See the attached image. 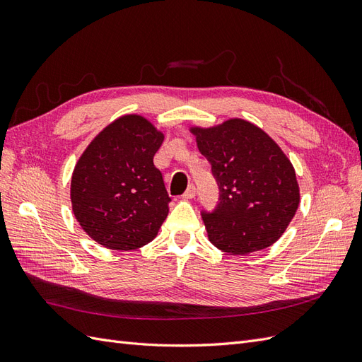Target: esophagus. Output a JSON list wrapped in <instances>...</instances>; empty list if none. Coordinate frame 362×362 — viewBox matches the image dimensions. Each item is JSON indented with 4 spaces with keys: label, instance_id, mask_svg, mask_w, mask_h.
Segmentation results:
<instances>
[{
    "label": "esophagus",
    "instance_id": "obj_1",
    "mask_svg": "<svg viewBox=\"0 0 362 362\" xmlns=\"http://www.w3.org/2000/svg\"><path fill=\"white\" fill-rule=\"evenodd\" d=\"M194 196H196V187H194V185H189V189L185 190V193L182 194V199H185V201L193 199Z\"/></svg>",
    "mask_w": 362,
    "mask_h": 362
}]
</instances>
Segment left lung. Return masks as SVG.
Instances as JSON below:
<instances>
[{
	"instance_id": "1",
	"label": "left lung",
	"mask_w": 362,
	"mask_h": 362,
	"mask_svg": "<svg viewBox=\"0 0 362 362\" xmlns=\"http://www.w3.org/2000/svg\"><path fill=\"white\" fill-rule=\"evenodd\" d=\"M210 161L221 198L202 213L208 240L226 254L266 249L286 233L300 202L288 157L266 131L233 117L214 127H190Z\"/></svg>"
}]
</instances>
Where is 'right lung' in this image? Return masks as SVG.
Segmentation results:
<instances>
[{
	"label": "right lung",
	"mask_w": 362,
	"mask_h": 362,
	"mask_svg": "<svg viewBox=\"0 0 362 362\" xmlns=\"http://www.w3.org/2000/svg\"><path fill=\"white\" fill-rule=\"evenodd\" d=\"M163 131L140 115H124L98 133L76 161L72 211L83 231L112 250L152 242L170 202L154 156Z\"/></svg>",
	"instance_id": "obj_1"
}]
</instances>
